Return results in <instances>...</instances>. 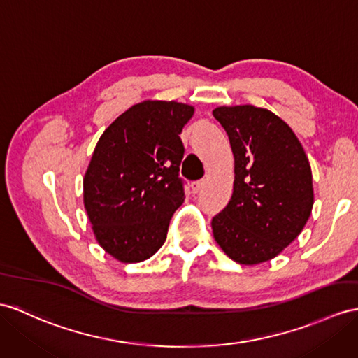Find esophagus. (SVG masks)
<instances>
[{"label": "esophagus", "instance_id": "esophagus-1", "mask_svg": "<svg viewBox=\"0 0 358 358\" xmlns=\"http://www.w3.org/2000/svg\"><path fill=\"white\" fill-rule=\"evenodd\" d=\"M203 187H205V180H196L189 185V188H191V191H193V193H199V191L203 189Z\"/></svg>", "mask_w": 358, "mask_h": 358}]
</instances>
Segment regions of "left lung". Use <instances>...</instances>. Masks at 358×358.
<instances>
[{
  "label": "left lung",
  "mask_w": 358,
  "mask_h": 358,
  "mask_svg": "<svg viewBox=\"0 0 358 358\" xmlns=\"http://www.w3.org/2000/svg\"><path fill=\"white\" fill-rule=\"evenodd\" d=\"M229 136L234 191L213 222L217 245L235 263L278 257L307 224L315 191L307 155L290 126L252 104L213 110Z\"/></svg>",
  "instance_id": "obj_1"
}]
</instances>
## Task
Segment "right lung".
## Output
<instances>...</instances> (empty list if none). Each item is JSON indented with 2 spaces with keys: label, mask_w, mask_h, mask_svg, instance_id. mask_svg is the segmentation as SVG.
I'll list each match as a JSON object with an SVG mask.
<instances>
[{
  "label": "right lung",
  "mask_w": 358,
  "mask_h": 358,
  "mask_svg": "<svg viewBox=\"0 0 358 358\" xmlns=\"http://www.w3.org/2000/svg\"><path fill=\"white\" fill-rule=\"evenodd\" d=\"M194 106L144 100L113 121L83 178V205L99 245L121 263L153 257L184 203L182 129Z\"/></svg>",
  "instance_id": "right-lung-1"
}]
</instances>
